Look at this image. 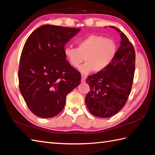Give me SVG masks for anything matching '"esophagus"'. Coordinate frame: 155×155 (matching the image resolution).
<instances>
[{
	"label": "esophagus",
	"mask_w": 155,
	"mask_h": 155,
	"mask_svg": "<svg viewBox=\"0 0 155 155\" xmlns=\"http://www.w3.org/2000/svg\"><path fill=\"white\" fill-rule=\"evenodd\" d=\"M86 78H87L86 76L82 75V76H81V82H82V83H85Z\"/></svg>",
	"instance_id": "obj_1"
}]
</instances>
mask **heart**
<instances>
[{"label": "heart", "instance_id": "1", "mask_svg": "<svg viewBox=\"0 0 155 155\" xmlns=\"http://www.w3.org/2000/svg\"><path fill=\"white\" fill-rule=\"evenodd\" d=\"M77 48L66 46L64 54L72 67L77 68L83 62H86L79 68L83 74L95 71H105L116 56L117 47L114 39L97 34H91L78 39Z\"/></svg>", "mask_w": 155, "mask_h": 155}]
</instances>
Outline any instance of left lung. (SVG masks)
Segmentation results:
<instances>
[{"instance_id": "8db88e82", "label": "left lung", "mask_w": 155, "mask_h": 155, "mask_svg": "<svg viewBox=\"0 0 155 155\" xmlns=\"http://www.w3.org/2000/svg\"><path fill=\"white\" fill-rule=\"evenodd\" d=\"M120 33L121 45L113 62L105 71L89 75L86 81L90 87L85 103L93 115L102 118L113 116L122 109L131 91L135 71V51L124 33Z\"/></svg>"}]
</instances>
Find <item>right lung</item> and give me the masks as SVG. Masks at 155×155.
Instances as JSON below:
<instances>
[{
  "mask_svg": "<svg viewBox=\"0 0 155 155\" xmlns=\"http://www.w3.org/2000/svg\"><path fill=\"white\" fill-rule=\"evenodd\" d=\"M81 29L45 25L25 41L18 73L19 89L33 114L50 118L60 114L66 95L81 83L80 72L66 60L65 44Z\"/></svg>",
  "mask_w": 155,
  "mask_h": 155,
  "instance_id": "1",
  "label": "right lung"
}]
</instances>
